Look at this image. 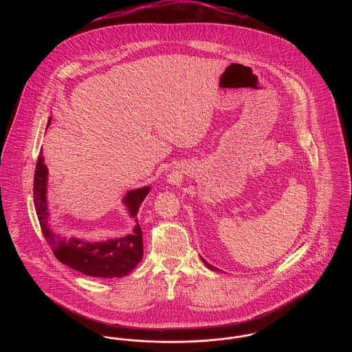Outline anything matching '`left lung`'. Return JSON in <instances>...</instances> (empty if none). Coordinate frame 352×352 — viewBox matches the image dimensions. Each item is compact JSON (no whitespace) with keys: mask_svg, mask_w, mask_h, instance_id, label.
I'll return each mask as SVG.
<instances>
[{"mask_svg":"<svg viewBox=\"0 0 352 352\" xmlns=\"http://www.w3.org/2000/svg\"><path fill=\"white\" fill-rule=\"evenodd\" d=\"M201 261H203V264H204L207 268L211 269V270H214V272H220V269L217 268V267H212L211 264H208V263H207V261H206L203 257H201Z\"/></svg>","mask_w":352,"mask_h":352,"instance_id":"1","label":"left lung"}]
</instances>
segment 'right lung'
Returning <instances> with one entry per match:
<instances>
[{"instance_id": "obj_1", "label": "right lung", "mask_w": 352, "mask_h": 352, "mask_svg": "<svg viewBox=\"0 0 352 352\" xmlns=\"http://www.w3.org/2000/svg\"><path fill=\"white\" fill-rule=\"evenodd\" d=\"M50 121L51 118L47 122V128ZM47 177L49 170L45 165V158L43 155H39L34 174V206L43 236L55 257L62 264H66L85 276L100 278H120L128 276L144 256L142 232L137 220V212L141 203L149 194L151 186L131 190L122 198L129 217L135 221L132 234L118 239H108L105 241H87L78 237H62L51 230L47 207Z\"/></svg>"}]
</instances>
